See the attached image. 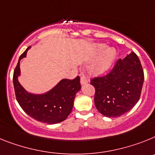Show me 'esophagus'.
<instances>
[{
	"mask_svg": "<svg viewBox=\"0 0 155 155\" xmlns=\"http://www.w3.org/2000/svg\"><path fill=\"white\" fill-rule=\"evenodd\" d=\"M80 83L81 84H86V83H88V79L84 75H81V77H80Z\"/></svg>",
	"mask_w": 155,
	"mask_h": 155,
	"instance_id": "1",
	"label": "esophagus"
}]
</instances>
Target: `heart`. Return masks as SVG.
<instances>
[{"mask_svg": "<svg viewBox=\"0 0 155 155\" xmlns=\"http://www.w3.org/2000/svg\"><path fill=\"white\" fill-rule=\"evenodd\" d=\"M102 53L103 54L101 56L100 58L98 59L93 66V72H96V73H101L108 69L112 64L115 55H116L115 50H106V46L104 44H99V45L96 46L95 51H94V55L98 56V55L102 54Z\"/></svg>", "mask_w": 155, "mask_h": 155, "instance_id": "obj_1", "label": "heart"}]
</instances>
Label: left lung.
Segmentation results:
<instances>
[{"label": "left lung", "instance_id": "8db88e82", "mask_svg": "<svg viewBox=\"0 0 155 155\" xmlns=\"http://www.w3.org/2000/svg\"><path fill=\"white\" fill-rule=\"evenodd\" d=\"M144 74L135 53L118 58L103 76L91 79L95 88L94 104L98 111L116 118L131 110L139 101Z\"/></svg>", "mask_w": 155, "mask_h": 155}]
</instances>
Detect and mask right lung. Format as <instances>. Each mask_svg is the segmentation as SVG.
<instances>
[{
    "instance_id": "1",
    "label": "right lung",
    "mask_w": 155,
    "mask_h": 155,
    "mask_svg": "<svg viewBox=\"0 0 155 155\" xmlns=\"http://www.w3.org/2000/svg\"><path fill=\"white\" fill-rule=\"evenodd\" d=\"M29 48L20 55L13 74V84L16 100L28 115L38 122L56 124L67 118L73 107L76 94L81 89L80 78L62 79L51 91L42 95L25 92L18 81L20 75L19 62L25 57Z\"/></svg>"
}]
</instances>
